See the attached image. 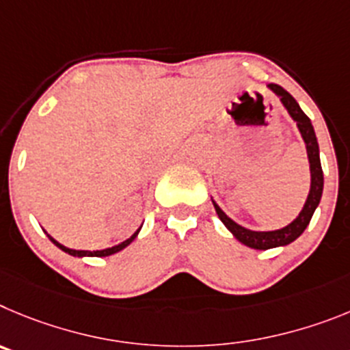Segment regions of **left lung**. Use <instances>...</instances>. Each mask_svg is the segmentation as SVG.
<instances>
[{"label":"left lung","mask_w":350,"mask_h":350,"mask_svg":"<svg viewBox=\"0 0 350 350\" xmlns=\"http://www.w3.org/2000/svg\"><path fill=\"white\" fill-rule=\"evenodd\" d=\"M277 97L281 100V105L284 106L286 111L289 113V116L293 118V122H297V127L300 131V136L305 143V150H307L308 157V165H310V190H308L307 200H305L304 207H301L300 214L297 218L293 219L289 225L282 226L279 230H267V232H260V230H250L245 226L239 225L234 219L226 216L225 211L216 204V200L213 198V206L218 213L219 219L223 221V225L232 232L235 239L239 242H242L244 245L251 247V250H272V247H281V245L291 244L293 241H297L301 234L305 232V228L308 226L310 219H312L314 211L317 209L321 202V197H323V187H324V178H323V167H321V159H319V144H317L316 132H314L312 122L301 111L300 105H298L295 97L289 92H286L282 87L275 83L267 85Z\"/></svg>","instance_id":"1"}]
</instances>
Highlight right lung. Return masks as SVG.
I'll return each instance as SVG.
<instances>
[{"label":"right lung","instance_id":"obj_1","mask_svg":"<svg viewBox=\"0 0 350 350\" xmlns=\"http://www.w3.org/2000/svg\"><path fill=\"white\" fill-rule=\"evenodd\" d=\"M141 226H143V225H141ZM141 226H139V228L136 230V232H134V234L131 235V237L127 239V241H124V242H120V244L113 245V247H106V250H99V251H81V250H71V247H66V245H62L61 242L55 241V239H53L52 235L46 234L45 230H43V232H45V234L49 235L50 241H52L53 244L57 245L59 250L64 251V253H68V254H71V256H77V258H83V256H97V258H103V256H111V254H115V253H118V251L125 250V247H127V245L131 244V242L137 237V234H139Z\"/></svg>","mask_w":350,"mask_h":350}]
</instances>
